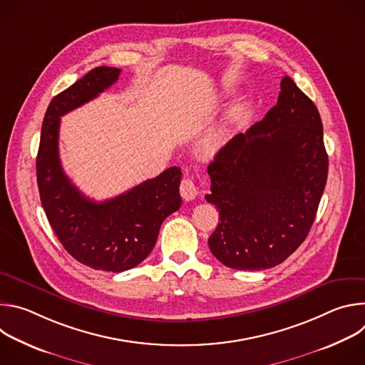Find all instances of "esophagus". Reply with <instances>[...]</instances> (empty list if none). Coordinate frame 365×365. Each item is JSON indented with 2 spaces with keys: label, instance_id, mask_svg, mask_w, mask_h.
Masks as SVG:
<instances>
[{
  "label": "esophagus",
  "instance_id": "obj_1",
  "mask_svg": "<svg viewBox=\"0 0 365 365\" xmlns=\"http://www.w3.org/2000/svg\"><path fill=\"white\" fill-rule=\"evenodd\" d=\"M180 196L185 200H192L197 196V187L192 179H183L180 183Z\"/></svg>",
  "mask_w": 365,
  "mask_h": 365
}]
</instances>
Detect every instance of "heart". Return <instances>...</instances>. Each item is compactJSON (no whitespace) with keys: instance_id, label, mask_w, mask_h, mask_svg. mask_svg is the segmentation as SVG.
<instances>
[{"instance_id":"obj_1","label":"heart","mask_w":365,"mask_h":365,"mask_svg":"<svg viewBox=\"0 0 365 365\" xmlns=\"http://www.w3.org/2000/svg\"><path fill=\"white\" fill-rule=\"evenodd\" d=\"M222 143H224V134L221 131L220 133H214V134H211L210 137L206 138L205 148L210 151V153H214V151H217L222 145Z\"/></svg>"}]
</instances>
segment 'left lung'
<instances>
[{
	"label": "left lung",
	"mask_w": 365,
	"mask_h": 365,
	"mask_svg": "<svg viewBox=\"0 0 365 365\" xmlns=\"http://www.w3.org/2000/svg\"><path fill=\"white\" fill-rule=\"evenodd\" d=\"M276 106L237 134L207 166L220 211L207 240L211 252L235 270L274 267L297 250L315 221L328 178L321 115L289 78Z\"/></svg>",
	"instance_id": "obj_1"
}]
</instances>
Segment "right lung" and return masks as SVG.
<instances>
[{"mask_svg": "<svg viewBox=\"0 0 365 365\" xmlns=\"http://www.w3.org/2000/svg\"><path fill=\"white\" fill-rule=\"evenodd\" d=\"M120 73L117 68H95L51 99L36 159L40 200L59 241L79 263L111 273L138 266L158 241L162 222L182 203L179 168L103 202L83 196L62 169L61 117L108 89Z\"/></svg>", "mask_w": 365, "mask_h": 365, "instance_id": "1", "label": "right lung"}]
</instances>
